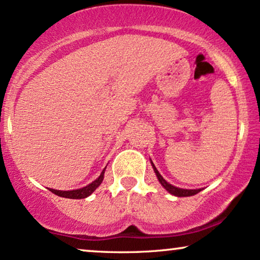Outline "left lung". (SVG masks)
I'll return each instance as SVG.
<instances>
[{"label":"left lung","instance_id":"8db88e82","mask_svg":"<svg viewBox=\"0 0 260 260\" xmlns=\"http://www.w3.org/2000/svg\"><path fill=\"white\" fill-rule=\"evenodd\" d=\"M152 166H153V170L155 172V175H157V177L159 179V182H160V184L164 186V188L168 190L169 192L172 193V195L175 196H178V197H184V196H192V195H196L197 192L201 191V189H196V190H188V189H179V188H176V186L171 185L170 183H168L165 181L164 178L161 177V175L159 174L157 169H155V166L153 162H152Z\"/></svg>","mask_w":260,"mask_h":260}]
</instances>
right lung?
<instances>
[{
  "mask_svg": "<svg viewBox=\"0 0 260 260\" xmlns=\"http://www.w3.org/2000/svg\"><path fill=\"white\" fill-rule=\"evenodd\" d=\"M105 170H106V169H105ZM105 170L102 171V174L100 175V177L96 179V181L90 183L89 185H86L82 189L71 190V191H61V190H54V189H50V190L53 193H55V195H58L60 197H67V199H85V197L91 195V193L96 190V188H98V186H100V184H101L102 181H103V175H105Z\"/></svg>",
  "mask_w": 260,
  "mask_h": 260,
  "instance_id": "add662e5",
  "label": "right lung"
}]
</instances>
